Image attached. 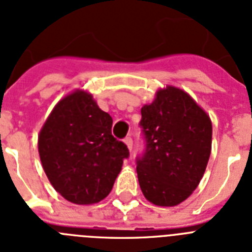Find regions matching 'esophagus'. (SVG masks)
<instances>
[{"instance_id": "1", "label": "esophagus", "mask_w": 252, "mask_h": 252, "mask_svg": "<svg viewBox=\"0 0 252 252\" xmlns=\"http://www.w3.org/2000/svg\"><path fill=\"white\" fill-rule=\"evenodd\" d=\"M124 143H126V147L129 149V151L133 149V139H132V137H126V138H124Z\"/></svg>"}]
</instances>
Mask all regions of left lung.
<instances>
[{"instance_id": "1", "label": "left lung", "mask_w": 252, "mask_h": 252, "mask_svg": "<svg viewBox=\"0 0 252 252\" xmlns=\"http://www.w3.org/2000/svg\"><path fill=\"white\" fill-rule=\"evenodd\" d=\"M141 114L146 150L137 158L139 187L154 205L175 206L191 196L204 175L211 120L187 92L173 86L158 90Z\"/></svg>"}]
</instances>
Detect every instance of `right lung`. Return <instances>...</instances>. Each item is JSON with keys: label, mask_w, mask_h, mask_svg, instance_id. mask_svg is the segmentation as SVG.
Instances as JSON below:
<instances>
[{"label": "right lung", "mask_w": 252, "mask_h": 252, "mask_svg": "<svg viewBox=\"0 0 252 252\" xmlns=\"http://www.w3.org/2000/svg\"><path fill=\"white\" fill-rule=\"evenodd\" d=\"M111 126L113 118L86 91H74L51 111L38 152L48 181L65 200L96 204L113 189L129 151L114 138Z\"/></svg>", "instance_id": "obj_1"}]
</instances>
